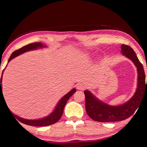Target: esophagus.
Here are the masks:
<instances>
[{
    "label": "esophagus",
    "mask_w": 147,
    "mask_h": 147,
    "mask_svg": "<svg viewBox=\"0 0 147 147\" xmlns=\"http://www.w3.org/2000/svg\"><path fill=\"white\" fill-rule=\"evenodd\" d=\"M76 88L78 90H83L85 88V85H84L83 83H78L77 85H76Z\"/></svg>",
    "instance_id": "1"
}]
</instances>
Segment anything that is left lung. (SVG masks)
<instances>
[{"label": "left lung", "instance_id": "obj_1", "mask_svg": "<svg viewBox=\"0 0 147 147\" xmlns=\"http://www.w3.org/2000/svg\"><path fill=\"white\" fill-rule=\"evenodd\" d=\"M121 53L129 59L137 68L138 76L136 92L124 104L112 106L99 100L88 90L84 91L86 113L93 120L102 123L125 120L134 114L138 109L143 95L145 93H147V82L146 84L144 69L133 49L128 45L123 44L121 45Z\"/></svg>", "mask_w": 147, "mask_h": 147}]
</instances>
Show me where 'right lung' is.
Instances as JSON below:
<instances>
[{
  "label": "right lung",
  "mask_w": 147,
  "mask_h": 147,
  "mask_svg": "<svg viewBox=\"0 0 147 147\" xmlns=\"http://www.w3.org/2000/svg\"><path fill=\"white\" fill-rule=\"evenodd\" d=\"M45 47V45L42 44L41 42H36L33 43H30V44L24 46L23 47L18 49L17 51H16L12 53L11 55L10 56V57L9 59L8 62H10L12 59H14V57H17V56L23 54L24 52L30 51H33V50H35L39 48H43V47ZM2 74H3V72H2ZM2 74L1 78H0V96L1 95V93H2V83L1 84V82L2 83ZM75 92H76V88H73L69 92H68L66 95H65L63 97L59 100L58 104H57V105H56L54 111H53L51 114H49L45 117L39 119H35V120L30 119H30H23L22 117H20L12 113L11 114L13 115L14 117L16 118L18 121L21 122L22 123L27 124V125H30L32 126H47L49 125H51V124L55 123L56 122H57L59 119H60L61 117H62V114H63L65 105L66 104L68 100L69 99L71 96Z\"/></svg>",
  "instance_id": "right-lung-1"
}]
</instances>
